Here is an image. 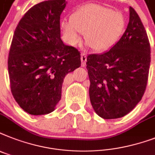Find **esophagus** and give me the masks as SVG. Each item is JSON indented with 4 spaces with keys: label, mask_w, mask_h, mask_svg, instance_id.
<instances>
[{
    "label": "esophagus",
    "mask_w": 155,
    "mask_h": 155,
    "mask_svg": "<svg viewBox=\"0 0 155 155\" xmlns=\"http://www.w3.org/2000/svg\"><path fill=\"white\" fill-rule=\"evenodd\" d=\"M86 61H87V55L85 53H82L81 54V62H82V66L84 67L86 64Z\"/></svg>",
    "instance_id": "esophagus-1"
}]
</instances>
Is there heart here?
Returning <instances> with one entry per match:
<instances>
[{
	"label": "heart",
	"mask_w": 155,
	"mask_h": 155,
	"mask_svg": "<svg viewBox=\"0 0 155 155\" xmlns=\"http://www.w3.org/2000/svg\"><path fill=\"white\" fill-rule=\"evenodd\" d=\"M122 13L96 4H88L75 10L70 21L60 22L66 41L71 45L80 42V33H84L86 42L94 50L107 51L119 41L125 28Z\"/></svg>",
	"instance_id": "obj_1"
}]
</instances>
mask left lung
<instances>
[{
	"mask_svg": "<svg viewBox=\"0 0 155 155\" xmlns=\"http://www.w3.org/2000/svg\"><path fill=\"white\" fill-rule=\"evenodd\" d=\"M127 29L109 51L87 57L89 96L103 119L121 118L131 111L145 92L150 64V46L145 28L130 7Z\"/></svg>",
	"mask_w": 155,
	"mask_h": 155,
	"instance_id": "1",
	"label": "left lung"
}]
</instances>
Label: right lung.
I'll list each match as a JSON object with an SVG mask.
<instances>
[{"label":"right lung","instance_id":"right-lung-1","mask_svg":"<svg viewBox=\"0 0 155 155\" xmlns=\"http://www.w3.org/2000/svg\"><path fill=\"white\" fill-rule=\"evenodd\" d=\"M65 0L42 1L28 11L16 28L8 69L15 100L33 115L52 112L61 99L65 75L81 64L80 53L60 38Z\"/></svg>","mask_w":155,"mask_h":155}]
</instances>
